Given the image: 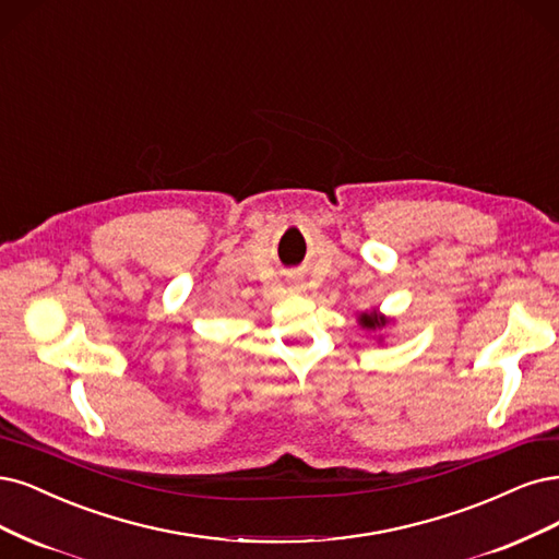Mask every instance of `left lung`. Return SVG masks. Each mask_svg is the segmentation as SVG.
Here are the masks:
<instances>
[{
  "mask_svg": "<svg viewBox=\"0 0 559 559\" xmlns=\"http://www.w3.org/2000/svg\"><path fill=\"white\" fill-rule=\"evenodd\" d=\"M391 321H393V319L383 317L379 310H372V312H360V314H358V323L362 325L365 331H381V329H386V325H389ZM379 342H381V337H379Z\"/></svg>",
  "mask_w": 559,
  "mask_h": 559,
  "instance_id": "left-lung-1",
  "label": "left lung"
}]
</instances>
